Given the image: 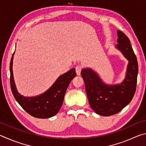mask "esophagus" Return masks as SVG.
<instances>
[{"instance_id":"1","label":"esophagus","mask_w":146,"mask_h":146,"mask_svg":"<svg viewBox=\"0 0 146 146\" xmlns=\"http://www.w3.org/2000/svg\"><path fill=\"white\" fill-rule=\"evenodd\" d=\"M81 70H82V66H81V65H77L76 66V74H77L78 76L81 75Z\"/></svg>"}]
</instances>
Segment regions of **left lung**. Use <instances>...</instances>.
<instances>
[{
	"mask_svg": "<svg viewBox=\"0 0 146 146\" xmlns=\"http://www.w3.org/2000/svg\"><path fill=\"white\" fill-rule=\"evenodd\" d=\"M117 35L116 48L129 61L124 80L118 85H108L90 68H84L81 72L91 108L103 116H110L121 111L131 102L136 91L139 72L137 57L127 36L119 30Z\"/></svg>",
	"mask_w": 146,
	"mask_h": 146,
	"instance_id": "8db88e82",
	"label": "left lung"
}]
</instances>
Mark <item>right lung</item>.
Segmentation results:
<instances>
[{"mask_svg": "<svg viewBox=\"0 0 146 146\" xmlns=\"http://www.w3.org/2000/svg\"><path fill=\"white\" fill-rule=\"evenodd\" d=\"M15 53V52H14ZM10 61V85L15 99L22 108L33 117L39 119H47L58 113L62 106L64 96L70 81L76 76L75 68L60 76L52 86L40 96L28 98L18 92L13 74V60Z\"/></svg>", "mask_w": 146, "mask_h": 146, "instance_id": "add662e5", "label": "right lung"}]
</instances>
